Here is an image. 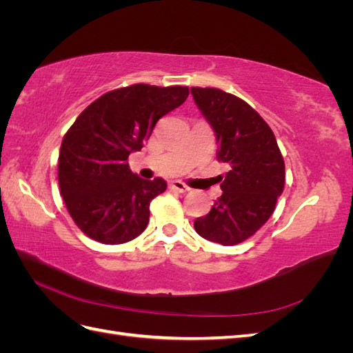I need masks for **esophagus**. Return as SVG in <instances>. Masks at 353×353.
I'll use <instances>...</instances> for the list:
<instances>
[{
  "label": "esophagus",
  "instance_id": "obj_1",
  "mask_svg": "<svg viewBox=\"0 0 353 353\" xmlns=\"http://www.w3.org/2000/svg\"><path fill=\"white\" fill-rule=\"evenodd\" d=\"M169 187L170 190L178 191V193H187V191H190V188L184 183H181V181H172V183L169 184Z\"/></svg>",
  "mask_w": 353,
  "mask_h": 353
}]
</instances>
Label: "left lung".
Masks as SVG:
<instances>
[{
  "label": "left lung",
  "mask_w": 353,
  "mask_h": 353,
  "mask_svg": "<svg viewBox=\"0 0 353 353\" xmlns=\"http://www.w3.org/2000/svg\"><path fill=\"white\" fill-rule=\"evenodd\" d=\"M199 110L216 135L222 196L194 221L199 236L222 245L252 237L270 219L284 190V160L275 135L244 100L218 88H191Z\"/></svg>",
  "instance_id": "1"
}]
</instances>
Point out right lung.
<instances>
[{"mask_svg": "<svg viewBox=\"0 0 353 353\" xmlns=\"http://www.w3.org/2000/svg\"><path fill=\"white\" fill-rule=\"evenodd\" d=\"M187 87L135 83L92 101L61 141L59 185L74 223L103 244L131 241L145 230L163 178L143 179L126 163L140 152L160 117L179 108Z\"/></svg>", "mask_w": 353, "mask_h": 353, "instance_id": "1", "label": "right lung"}]
</instances>
